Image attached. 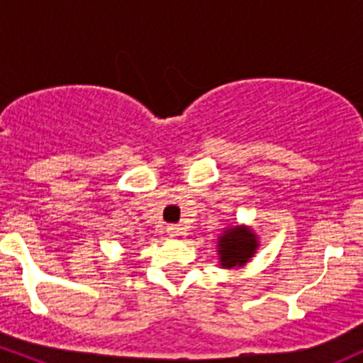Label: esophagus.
<instances>
[{
    "mask_svg": "<svg viewBox=\"0 0 363 363\" xmlns=\"http://www.w3.org/2000/svg\"><path fill=\"white\" fill-rule=\"evenodd\" d=\"M182 230H184V228H182L181 225H168V226H167V233H168V235H170V237L181 235Z\"/></svg>",
    "mask_w": 363,
    "mask_h": 363,
    "instance_id": "34e87169",
    "label": "esophagus"
}]
</instances>
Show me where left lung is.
Masks as SVG:
<instances>
[{"instance_id":"left-lung-1","label":"left lung","mask_w":363,"mask_h":363,"mask_svg":"<svg viewBox=\"0 0 363 363\" xmlns=\"http://www.w3.org/2000/svg\"><path fill=\"white\" fill-rule=\"evenodd\" d=\"M218 246L221 265L232 269V267L244 265L255 255L256 237L255 233H251V230L235 226L232 230H226L225 235L219 239Z\"/></svg>"}]
</instances>
